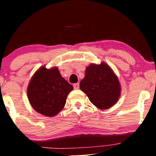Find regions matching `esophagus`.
<instances>
[{"label": "esophagus", "mask_w": 156, "mask_h": 156, "mask_svg": "<svg viewBox=\"0 0 156 156\" xmlns=\"http://www.w3.org/2000/svg\"><path fill=\"white\" fill-rule=\"evenodd\" d=\"M73 87H74V89H79L80 88V84H79V83H76V84H74Z\"/></svg>", "instance_id": "obj_1"}]
</instances>
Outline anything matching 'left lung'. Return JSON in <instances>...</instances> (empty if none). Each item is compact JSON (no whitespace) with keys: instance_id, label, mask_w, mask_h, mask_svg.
I'll use <instances>...</instances> for the list:
<instances>
[{"instance_id":"1","label":"left lung","mask_w":156,"mask_h":156,"mask_svg":"<svg viewBox=\"0 0 156 156\" xmlns=\"http://www.w3.org/2000/svg\"><path fill=\"white\" fill-rule=\"evenodd\" d=\"M80 87L91 103L100 109L112 107L118 101L121 94L118 78L104 62L87 67Z\"/></svg>"}]
</instances>
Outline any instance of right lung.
<instances>
[{
    "label": "right lung",
    "instance_id": "add662e5",
    "mask_svg": "<svg viewBox=\"0 0 156 156\" xmlns=\"http://www.w3.org/2000/svg\"><path fill=\"white\" fill-rule=\"evenodd\" d=\"M72 89L73 87L61 76L58 68L48 69L43 66L32 77L27 97L36 112L52 117L62 110Z\"/></svg>",
    "mask_w": 156,
    "mask_h": 156
}]
</instances>
